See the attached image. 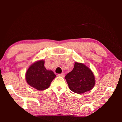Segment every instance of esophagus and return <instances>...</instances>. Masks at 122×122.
Listing matches in <instances>:
<instances>
[{
  "label": "esophagus",
  "instance_id": "1",
  "mask_svg": "<svg viewBox=\"0 0 122 122\" xmlns=\"http://www.w3.org/2000/svg\"><path fill=\"white\" fill-rule=\"evenodd\" d=\"M58 76H61V77H64V73H61V74H58Z\"/></svg>",
  "mask_w": 122,
  "mask_h": 122
}]
</instances>
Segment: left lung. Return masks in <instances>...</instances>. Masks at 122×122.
<instances>
[{
	"label": "left lung",
	"mask_w": 122,
	"mask_h": 122,
	"mask_svg": "<svg viewBox=\"0 0 122 122\" xmlns=\"http://www.w3.org/2000/svg\"><path fill=\"white\" fill-rule=\"evenodd\" d=\"M65 79L69 89L77 94L91 91L95 85V78L92 71L80 63H75L73 69L66 75Z\"/></svg>",
	"instance_id": "8db88e82"
}]
</instances>
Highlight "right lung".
Segmentation results:
<instances>
[{
	"label": "right lung",
	"mask_w": 122,
	"mask_h": 122,
	"mask_svg": "<svg viewBox=\"0 0 122 122\" xmlns=\"http://www.w3.org/2000/svg\"><path fill=\"white\" fill-rule=\"evenodd\" d=\"M56 76L53 71L46 69L43 60L33 63L28 68L25 74L28 84L38 91L49 88Z\"/></svg>",
	"instance_id": "right-lung-1"
}]
</instances>
